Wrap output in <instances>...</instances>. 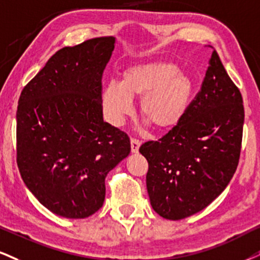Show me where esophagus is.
Wrapping results in <instances>:
<instances>
[{"instance_id":"1","label":"esophagus","mask_w":260,"mask_h":260,"mask_svg":"<svg viewBox=\"0 0 260 260\" xmlns=\"http://www.w3.org/2000/svg\"><path fill=\"white\" fill-rule=\"evenodd\" d=\"M141 141L137 140V139H131V152L133 153H137L140 149V146H141Z\"/></svg>"}]
</instances>
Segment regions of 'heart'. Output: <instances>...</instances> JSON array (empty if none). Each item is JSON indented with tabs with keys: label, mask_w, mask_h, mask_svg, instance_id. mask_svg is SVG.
<instances>
[{
	"label": "heart",
	"mask_w": 260,
	"mask_h": 260,
	"mask_svg": "<svg viewBox=\"0 0 260 260\" xmlns=\"http://www.w3.org/2000/svg\"><path fill=\"white\" fill-rule=\"evenodd\" d=\"M194 84L172 63L150 62L123 73L120 84L108 83L102 91L107 118L119 125L133 112L134 99H141L142 120L155 130H168L181 121L187 111Z\"/></svg>",
	"instance_id": "heart-1"
}]
</instances>
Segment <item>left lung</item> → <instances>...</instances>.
<instances>
[{
    "instance_id": "left-lung-1",
    "label": "left lung",
    "mask_w": 260,
    "mask_h": 260,
    "mask_svg": "<svg viewBox=\"0 0 260 260\" xmlns=\"http://www.w3.org/2000/svg\"><path fill=\"white\" fill-rule=\"evenodd\" d=\"M243 120L241 92L213 50L200 91L181 121L140 147L148 161L150 205L159 216L187 218L219 197L238 168Z\"/></svg>"
}]
</instances>
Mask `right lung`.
<instances>
[{
    "label": "right lung",
    "instance_id": "obj_1",
    "mask_svg": "<svg viewBox=\"0 0 260 260\" xmlns=\"http://www.w3.org/2000/svg\"><path fill=\"white\" fill-rule=\"evenodd\" d=\"M114 37L57 50L22 89L17 164L22 181L53 213L86 218L105 201V178L129 155L126 133L102 117V73Z\"/></svg>",
    "mask_w": 260,
    "mask_h": 260
}]
</instances>
